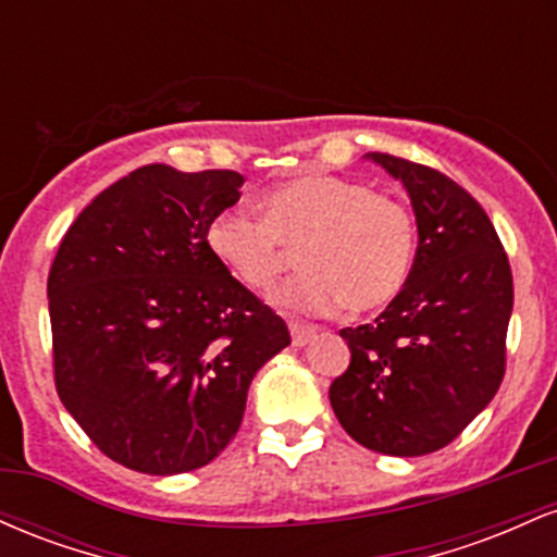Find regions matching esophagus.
Listing matches in <instances>:
<instances>
[{"instance_id":"obj_1","label":"esophagus","mask_w":557,"mask_h":557,"mask_svg":"<svg viewBox=\"0 0 557 557\" xmlns=\"http://www.w3.org/2000/svg\"><path fill=\"white\" fill-rule=\"evenodd\" d=\"M290 337H293V345H296V348H304L306 343H311L317 337V327H311V324L293 322L290 324Z\"/></svg>"}]
</instances>
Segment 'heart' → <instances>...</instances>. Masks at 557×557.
Instances as JSON below:
<instances>
[{
    "instance_id": "obj_1",
    "label": "heart",
    "mask_w": 557,
    "mask_h": 557,
    "mask_svg": "<svg viewBox=\"0 0 557 557\" xmlns=\"http://www.w3.org/2000/svg\"><path fill=\"white\" fill-rule=\"evenodd\" d=\"M207 246L253 293L272 290L298 251L300 272L274 293L287 311L372 314L411 277L417 227L403 203L369 185L304 175L261 196V220L227 209L207 230Z\"/></svg>"
}]
</instances>
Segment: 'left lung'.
<instances>
[{
    "label": "left lung",
    "mask_w": 557,
    "mask_h": 557,
    "mask_svg": "<svg viewBox=\"0 0 557 557\" xmlns=\"http://www.w3.org/2000/svg\"><path fill=\"white\" fill-rule=\"evenodd\" d=\"M403 183L417 216L411 277L361 327H345L348 369L330 403L356 443L385 456H426L461 434L505 374L513 277L490 216L443 172L367 154Z\"/></svg>",
    "instance_id": "left-lung-1"
}]
</instances>
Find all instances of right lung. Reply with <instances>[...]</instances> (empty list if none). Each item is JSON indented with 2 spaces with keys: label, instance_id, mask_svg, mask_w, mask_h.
I'll return each instance as SVG.
<instances>
[{
  "label": "right lung",
  "instance_id": "add662e5",
  "mask_svg": "<svg viewBox=\"0 0 557 557\" xmlns=\"http://www.w3.org/2000/svg\"><path fill=\"white\" fill-rule=\"evenodd\" d=\"M243 183L233 170H133L75 216L49 270L60 400L104 456L140 474L214 461L251 380L290 345L283 319L207 246Z\"/></svg>",
  "mask_w": 557,
  "mask_h": 557
}]
</instances>
